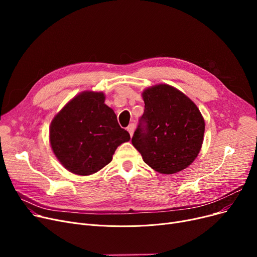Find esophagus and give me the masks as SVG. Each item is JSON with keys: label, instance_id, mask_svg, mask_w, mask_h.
Segmentation results:
<instances>
[{"label": "esophagus", "instance_id": "34e87169", "mask_svg": "<svg viewBox=\"0 0 257 257\" xmlns=\"http://www.w3.org/2000/svg\"><path fill=\"white\" fill-rule=\"evenodd\" d=\"M134 128H136V125H134V124H130V125L127 127V130H128V132H129V134H130V137L133 136Z\"/></svg>", "mask_w": 257, "mask_h": 257}]
</instances>
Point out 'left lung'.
I'll return each instance as SVG.
<instances>
[{
  "mask_svg": "<svg viewBox=\"0 0 257 257\" xmlns=\"http://www.w3.org/2000/svg\"><path fill=\"white\" fill-rule=\"evenodd\" d=\"M144 114L132 145L145 163L161 174H174L190 166L203 143L205 121L196 104L168 84L143 91Z\"/></svg>",
  "mask_w": 257,
  "mask_h": 257,
  "instance_id": "obj_1",
  "label": "left lung"
}]
</instances>
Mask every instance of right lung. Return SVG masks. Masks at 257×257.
Returning a JSON list of instances; mask_svg holds the SVG:
<instances>
[{
  "mask_svg": "<svg viewBox=\"0 0 257 257\" xmlns=\"http://www.w3.org/2000/svg\"><path fill=\"white\" fill-rule=\"evenodd\" d=\"M103 92L83 91L67 103L50 126L52 150L70 172L87 176L112 160L116 148L129 142Z\"/></svg>",
  "mask_w": 257,
  "mask_h": 257,
  "instance_id": "add662e5",
  "label": "right lung"
}]
</instances>
